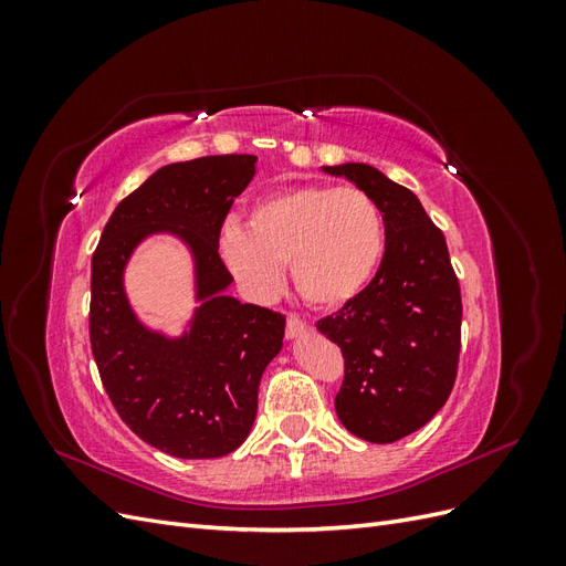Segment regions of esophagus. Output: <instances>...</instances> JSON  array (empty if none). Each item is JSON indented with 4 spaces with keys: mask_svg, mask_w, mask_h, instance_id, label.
<instances>
[{
    "mask_svg": "<svg viewBox=\"0 0 566 566\" xmlns=\"http://www.w3.org/2000/svg\"><path fill=\"white\" fill-rule=\"evenodd\" d=\"M304 333H310V323L302 321L300 316H287V328H285L287 339H297Z\"/></svg>",
    "mask_w": 566,
    "mask_h": 566,
    "instance_id": "obj_1",
    "label": "esophagus"
}]
</instances>
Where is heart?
<instances>
[{
  "label": "heart",
  "mask_w": 566,
  "mask_h": 566,
  "mask_svg": "<svg viewBox=\"0 0 566 566\" xmlns=\"http://www.w3.org/2000/svg\"><path fill=\"white\" fill-rule=\"evenodd\" d=\"M227 266L252 297H269L290 264L297 293L339 306L370 283L385 254L382 212L352 186H297L256 200L248 227L229 219L219 233Z\"/></svg>",
  "instance_id": "obj_1"
}]
</instances>
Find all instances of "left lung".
<instances>
[{
	"label": "left lung",
	"mask_w": 566,
	"mask_h": 566,
	"mask_svg": "<svg viewBox=\"0 0 566 566\" xmlns=\"http://www.w3.org/2000/svg\"><path fill=\"white\" fill-rule=\"evenodd\" d=\"M368 193L382 212L385 254L375 279L316 323L345 356L335 410L347 430L391 443L447 403L460 354V285L447 238L406 186L366 163L323 167Z\"/></svg>",
	"instance_id": "8db88e82"
}]
</instances>
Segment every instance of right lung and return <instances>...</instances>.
<instances>
[{"mask_svg":"<svg viewBox=\"0 0 566 566\" xmlns=\"http://www.w3.org/2000/svg\"><path fill=\"white\" fill-rule=\"evenodd\" d=\"M256 172V156H208L153 172L117 205L92 256L90 337L101 382L129 430L175 458H221L252 430L264 368L285 316L241 304L219 256V229ZM150 234H172L195 262L197 310L179 336L130 310L124 271Z\"/></svg>","mask_w":566,"mask_h":566,"instance_id":"obj_1","label":"right lung"}]
</instances>
